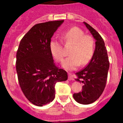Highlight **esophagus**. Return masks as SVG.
I'll list each match as a JSON object with an SVG mask.
<instances>
[{
    "label": "esophagus",
    "mask_w": 123,
    "mask_h": 123,
    "mask_svg": "<svg viewBox=\"0 0 123 123\" xmlns=\"http://www.w3.org/2000/svg\"><path fill=\"white\" fill-rule=\"evenodd\" d=\"M68 79H69V80H73V81L74 77H73V76L72 75V74H71V73L68 74Z\"/></svg>",
    "instance_id": "esophagus-1"
}]
</instances>
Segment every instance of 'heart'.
<instances>
[{"instance_id":"1","label":"heart","mask_w":123,"mask_h":123,"mask_svg":"<svg viewBox=\"0 0 123 123\" xmlns=\"http://www.w3.org/2000/svg\"><path fill=\"white\" fill-rule=\"evenodd\" d=\"M62 39L66 43L73 44L69 52V57L62 63L63 68L67 70L73 71L81 65L84 66L89 62L94 54V40L89 36L84 35L81 29L73 27L63 32ZM50 49L54 58L57 62H62L65 57V52L60 42L52 40Z\"/></svg>"}]
</instances>
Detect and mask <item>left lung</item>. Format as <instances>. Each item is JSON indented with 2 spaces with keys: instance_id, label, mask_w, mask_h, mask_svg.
Listing matches in <instances>:
<instances>
[{
  "instance_id": "1",
  "label": "left lung",
  "mask_w": 123,
  "mask_h": 123,
  "mask_svg": "<svg viewBox=\"0 0 123 123\" xmlns=\"http://www.w3.org/2000/svg\"><path fill=\"white\" fill-rule=\"evenodd\" d=\"M95 40V47L91 62L87 66L76 74L77 81L83 83L81 92L73 94L74 99L83 105L92 104L98 99L106 85L110 63L105 42L98 32L83 22Z\"/></svg>"
}]
</instances>
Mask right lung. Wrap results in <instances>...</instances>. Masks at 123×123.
Listing matches in <instances>:
<instances>
[{
    "instance_id": "right-lung-1",
    "label": "right lung",
    "mask_w": 123,
    "mask_h": 123,
    "mask_svg": "<svg viewBox=\"0 0 123 123\" xmlns=\"http://www.w3.org/2000/svg\"><path fill=\"white\" fill-rule=\"evenodd\" d=\"M64 20L34 25L20 41L16 69L24 95L32 104L42 106L55 98L57 82L67 81V71L54 62L50 49L51 38Z\"/></svg>"
}]
</instances>
